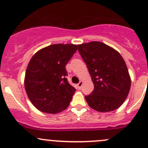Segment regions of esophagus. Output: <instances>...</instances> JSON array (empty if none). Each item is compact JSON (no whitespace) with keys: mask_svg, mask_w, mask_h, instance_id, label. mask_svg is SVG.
<instances>
[{"mask_svg":"<svg viewBox=\"0 0 148 148\" xmlns=\"http://www.w3.org/2000/svg\"><path fill=\"white\" fill-rule=\"evenodd\" d=\"M82 85H83V82L82 81H80L79 83L78 84H77L79 89H82Z\"/></svg>","mask_w":148,"mask_h":148,"instance_id":"34e87169","label":"esophagus"}]
</instances>
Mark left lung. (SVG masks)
Here are the masks:
<instances>
[{"mask_svg":"<svg viewBox=\"0 0 148 148\" xmlns=\"http://www.w3.org/2000/svg\"><path fill=\"white\" fill-rule=\"evenodd\" d=\"M77 46L95 86L92 93L84 97L87 104L101 112L117 110L126 99L131 86L123 58L115 49L99 41Z\"/></svg>","mask_w":148,"mask_h":148,"instance_id":"1","label":"left lung"}]
</instances>
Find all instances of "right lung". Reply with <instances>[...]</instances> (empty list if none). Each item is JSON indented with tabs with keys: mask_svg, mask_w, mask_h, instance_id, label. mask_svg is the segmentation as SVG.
<instances>
[{
	"mask_svg": "<svg viewBox=\"0 0 148 148\" xmlns=\"http://www.w3.org/2000/svg\"><path fill=\"white\" fill-rule=\"evenodd\" d=\"M77 45L53 44L33 56L26 69L24 85L34 107L56 114L69 105L76 89L66 78V65L77 51Z\"/></svg>",
	"mask_w": 148,
	"mask_h": 148,
	"instance_id": "1",
	"label": "right lung"
}]
</instances>
